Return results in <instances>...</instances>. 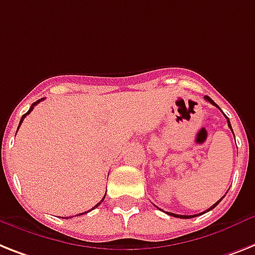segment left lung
<instances>
[{"label": "left lung", "instance_id": "8db88e82", "mask_svg": "<svg viewBox=\"0 0 255 255\" xmlns=\"http://www.w3.org/2000/svg\"><path fill=\"white\" fill-rule=\"evenodd\" d=\"M205 99H206V100H207L208 103H211L212 105H215V107H218V104H216V103L214 102V100H212L211 98H208V96H205ZM218 108H219V107H218ZM224 116H226V115H224ZM226 119H227V121H228V126H229V129L232 130V126H231V123H229V119H228V117H227V116H226ZM232 132H233V130H232ZM224 197H226V195H224ZM224 197H222V198L219 199V201L216 202V203H214V205H212L211 207L208 208L207 211H210V210H212V208H215L216 206L219 205V202L222 201V199L224 198ZM207 211H205V212H207ZM205 212H202V214H205ZM202 214H199V215H202ZM168 215H170V216H174V218H181V219H190V218H195V216H198V215H177V214H172V212H168Z\"/></svg>", "mask_w": 255, "mask_h": 255}]
</instances>
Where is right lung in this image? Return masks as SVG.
Returning a JSON list of instances; mask_svg holds the SVG:
<instances>
[{"label": "right lung", "mask_w": 255, "mask_h": 255, "mask_svg": "<svg viewBox=\"0 0 255 255\" xmlns=\"http://www.w3.org/2000/svg\"><path fill=\"white\" fill-rule=\"evenodd\" d=\"M41 100H44V98L39 99V100H37V102H35V103H33V104H32V105H31V108H29V109H28V112H27V113H24V115H23V116H22V119H20V123H19V126H20V124H22V123H23V120L26 119V116H27V115H29V113L32 112V109H33V107H35V105H36V104H39V103H40V102H41ZM19 126H18V129H19ZM104 198H105V195H104ZM104 198H103V199H102V201L99 202L98 205L95 206V207H92V208H91V210H95V208L98 207V206H99V205H100V203H102V202H103V201H104ZM87 212H88V211H87ZM85 214H86V212H85ZM82 215H83V214H82Z\"/></svg>", "instance_id": "obj_1"}]
</instances>
